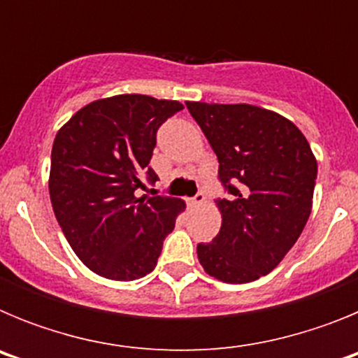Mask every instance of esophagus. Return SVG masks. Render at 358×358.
<instances>
[{"instance_id":"1","label":"esophagus","mask_w":358,"mask_h":358,"mask_svg":"<svg viewBox=\"0 0 358 358\" xmlns=\"http://www.w3.org/2000/svg\"><path fill=\"white\" fill-rule=\"evenodd\" d=\"M204 201H206V195H204V192H197V194H195V197L192 199V204H195V206H201V204H204Z\"/></svg>"}]
</instances>
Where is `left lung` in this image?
Listing matches in <instances>:
<instances>
[{"label": "left lung", "instance_id": "1", "mask_svg": "<svg viewBox=\"0 0 358 358\" xmlns=\"http://www.w3.org/2000/svg\"><path fill=\"white\" fill-rule=\"evenodd\" d=\"M218 159L222 226L197 256L210 276L248 283L283 260L312 211L317 163L301 131L249 103L186 102Z\"/></svg>", "mask_w": 358, "mask_h": 358}]
</instances>
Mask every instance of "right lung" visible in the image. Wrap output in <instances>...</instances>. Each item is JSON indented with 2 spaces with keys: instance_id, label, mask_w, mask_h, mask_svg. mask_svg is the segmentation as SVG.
<instances>
[{
  "instance_id": "right-lung-1",
  "label": "right lung",
  "mask_w": 358,
  "mask_h": 358,
  "mask_svg": "<svg viewBox=\"0 0 358 358\" xmlns=\"http://www.w3.org/2000/svg\"><path fill=\"white\" fill-rule=\"evenodd\" d=\"M182 106L120 94L82 107L57 132L50 199L66 240L85 267L132 281L152 273L185 210L181 199L141 195L157 181L148 166L159 127Z\"/></svg>"
}]
</instances>
